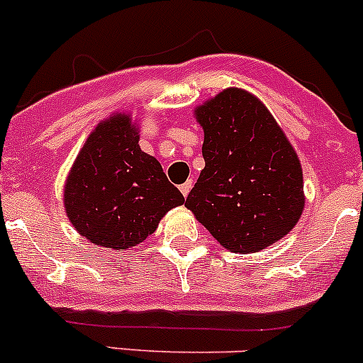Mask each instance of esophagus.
Segmentation results:
<instances>
[{"mask_svg":"<svg viewBox=\"0 0 363 363\" xmlns=\"http://www.w3.org/2000/svg\"><path fill=\"white\" fill-rule=\"evenodd\" d=\"M190 189H192V182H185V183H182V185H180V192H182L185 197L189 196Z\"/></svg>","mask_w":363,"mask_h":363,"instance_id":"1","label":"esophagus"}]
</instances>
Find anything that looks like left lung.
Wrapping results in <instances>:
<instances>
[{
  "mask_svg": "<svg viewBox=\"0 0 363 363\" xmlns=\"http://www.w3.org/2000/svg\"><path fill=\"white\" fill-rule=\"evenodd\" d=\"M204 130V169L185 206L234 253L267 248L304 209L302 167L262 101L225 89L196 110Z\"/></svg>",
  "mask_w": 363,
  "mask_h": 363,
  "instance_id": "8db88e82",
  "label": "left lung"
}]
</instances>
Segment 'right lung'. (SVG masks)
Returning a JSON list of instances; mask_svg holds the SVG:
<instances>
[{
	"instance_id": "right-lung-1",
	"label": "right lung",
	"mask_w": 363,
	"mask_h": 363,
	"mask_svg": "<svg viewBox=\"0 0 363 363\" xmlns=\"http://www.w3.org/2000/svg\"><path fill=\"white\" fill-rule=\"evenodd\" d=\"M138 141L129 115L117 113L92 130L71 167L66 215L94 245L113 250L140 245L171 208L185 203L159 160Z\"/></svg>"
}]
</instances>
